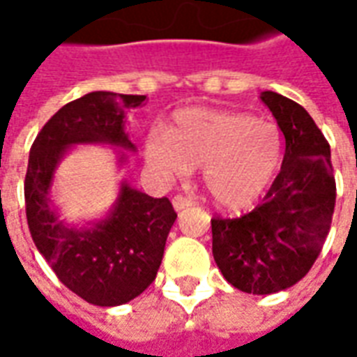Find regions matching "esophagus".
I'll return each instance as SVG.
<instances>
[{
    "instance_id": "34e87169",
    "label": "esophagus",
    "mask_w": 357,
    "mask_h": 357,
    "mask_svg": "<svg viewBox=\"0 0 357 357\" xmlns=\"http://www.w3.org/2000/svg\"><path fill=\"white\" fill-rule=\"evenodd\" d=\"M172 204H174V208L176 210H183L189 208V206H193V201L191 199H187L183 195H176L174 199H172Z\"/></svg>"
}]
</instances>
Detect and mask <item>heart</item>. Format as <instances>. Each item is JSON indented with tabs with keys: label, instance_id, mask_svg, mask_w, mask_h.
Here are the masks:
<instances>
[{
	"label": "heart",
	"instance_id": "1",
	"mask_svg": "<svg viewBox=\"0 0 357 357\" xmlns=\"http://www.w3.org/2000/svg\"><path fill=\"white\" fill-rule=\"evenodd\" d=\"M145 155L170 176L202 168L210 197L225 208H243L275 178L283 133L275 122L264 118L195 107L176 112L166 130H151Z\"/></svg>",
	"mask_w": 357,
	"mask_h": 357
}]
</instances>
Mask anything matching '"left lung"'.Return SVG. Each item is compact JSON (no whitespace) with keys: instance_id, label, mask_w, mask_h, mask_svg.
Wrapping results in <instances>:
<instances>
[{"instance_id":"8db88e82","label":"left lung","mask_w":357,"mask_h":357,"mask_svg":"<svg viewBox=\"0 0 357 357\" xmlns=\"http://www.w3.org/2000/svg\"><path fill=\"white\" fill-rule=\"evenodd\" d=\"M284 135L281 172L255 210L212 218V255L222 275L248 294H273L298 283L331 229L337 183L331 147L314 118L275 91L260 95Z\"/></svg>"}]
</instances>
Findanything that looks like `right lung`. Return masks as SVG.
<instances>
[{"label": "right lung", "mask_w": 357, "mask_h": 357, "mask_svg": "<svg viewBox=\"0 0 357 357\" xmlns=\"http://www.w3.org/2000/svg\"><path fill=\"white\" fill-rule=\"evenodd\" d=\"M143 102L145 95L91 91L59 109L30 149L24 202L32 241L59 281L95 306L126 304L155 281L178 214L166 197L153 199L122 181L109 216L78 229L61 222L51 204L53 176L74 145L107 143L135 151L124 118Z\"/></svg>", "instance_id": "add662e5"}]
</instances>
